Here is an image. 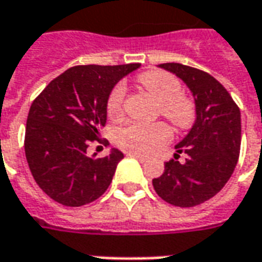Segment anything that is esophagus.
<instances>
[{
    "mask_svg": "<svg viewBox=\"0 0 262 262\" xmlns=\"http://www.w3.org/2000/svg\"><path fill=\"white\" fill-rule=\"evenodd\" d=\"M127 155H128V157H133V158H137V160H140V161H141V162L147 160V158H145L144 155L137 154V152H127Z\"/></svg>",
    "mask_w": 262,
    "mask_h": 262,
    "instance_id": "obj_1",
    "label": "esophagus"
}]
</instances>
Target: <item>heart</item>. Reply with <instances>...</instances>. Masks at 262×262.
<instances>
[{"label": "heart", "instance_id": "heart-1", "mask_svg": "<svg viewBox=\"0 0 262 262\" xmlns=\"http://www.w3.org/2000/svg\"><path fill=\"white\" fill-rule=\"evenodd\" d=\"M138 79L161 101L162 115L172 121L177 127H188L194 121L195 107L188 97L180 94L181 84L174 75L162 71H148L141 74ZM124 98L125 85L120 82L108 95L107 113L110 117H120L124 107ZM171 137L172 134L169 127L162 122H131L118 131L117 142L121 148L137 154H154L171 140Z\"/></svg>", "mask_w": 262, "mask_h": 262}]
</instances>
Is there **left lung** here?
I'll return each instance as SVG.
<instances>
[{"instance_id":"obj_1","label":"left lung","mask_w":262,"mask_h":262,"mask_svg":"<svg viewBox=\"0 0 262 262\" xmlns=\"http://www.w3.org/2000/svg\"><path fill=\"white\" fill-rule=\"evenodd\" d=\"M160 67L187 84L196 117L176 145L178 154H187L185 161L165 162L162 176L154 178L152 185L168 204L195 207L220 192L234 172L241 147V114L230 93L208 73L178 62Z\"/></svg>"}]
</instances>
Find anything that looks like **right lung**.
<instances>
[{
    "label": "right lung",
    "mask_w": 262,
    "mask_h": 262,
    "mask_svg": "<svg viewBox=\"0 0 262 262\" xmlns=\"http://www.w3.org/2000/svg\"><path fill=\"white\" fill-rule=\"evenodd\" d=\"M140 68L77 66L54 78L34 100L25 127V157L39 188L54 201L81 207L100 198L113 181L124 154H86L88 144L101 142L107 122V100L122 77Z\"/></svg>",
    "instance_id": "add662e5"
}]
</instances>
